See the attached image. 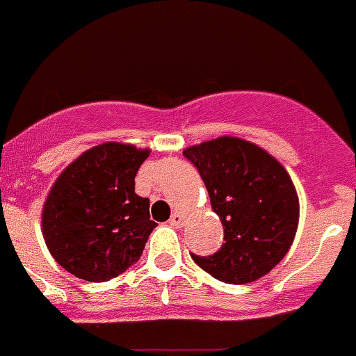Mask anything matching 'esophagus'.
<instances>
[{"mask_svg":"<svg viewBox=\"0 0 356 356\" xmlns=\"http://www.w3.org/2000/svg\"><path fill=\"white\" fill-rule=\"evenodd\" d=\"M184 222H185V216L180 212L172 213L171 219H169V225H171L172 228H181V226H184Z\"/></svg>","mask_w":356,"mask_h":356,"instance_id":"obj_1","label":"esophagus"}]
</instances>
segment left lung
<instances>
[{"label": "left lung", "instance_id": "8db88e82", "mask_svg": "<svg viewBox=\"0 0 356 356\" xmlns=\"http://www.w3.org/2000/svg\"><path fill=\"white\" fill-rule=\"evenodd\" d=\"M184 156L205 181L225 242L194 262L225 284L262 278L287 254L294 241L300 201L284 165L262 147L237 137H219L187 147Z\"/></svg>", "mask_w": 356, "mask_h": 356}]
</instances>
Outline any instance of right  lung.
Wrapping results in <instances>:
<instances>
[{
  "label": "right lung",
  "mask_w": 356,
  "mask_h": 356,
  "mask_svg": "<svg viewBox=\"0 0 356 356\" xmlns=\"http://www.w3.org/2000/svg\"><path fill=\"white\" fill-rule=\"evenodd\" d=\"M149 151L105 143L78 156L51 187L42 235L53 259L85 282H108L140 259L156 222L135 175Z\"/></svg>",
  "instance_id": "add662e5"
}]
</instances>
